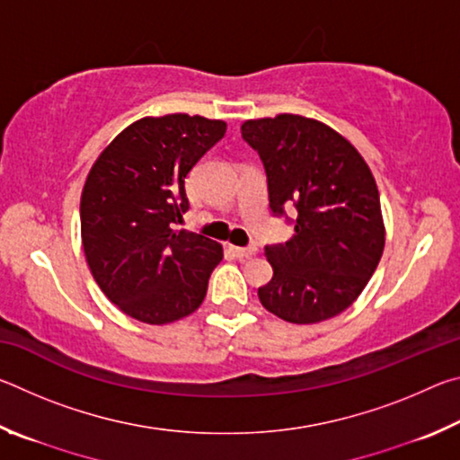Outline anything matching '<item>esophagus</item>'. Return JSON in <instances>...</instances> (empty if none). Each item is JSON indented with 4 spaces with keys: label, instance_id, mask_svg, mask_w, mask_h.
Wrapping results in <instances>:
<instances>
[{
    "label": "esophagus",
    "instance_id": "obj_1",
    "mask_svg": "<svg viewBox=\"0 0 460 460\" xmlns=\"http://www.w3.org/2000/svg\"><path fill=\"white\" fill-rule=\"evenodd\" d=\"M231 253L235 255L239 260H247V258H253L255 253H258V247L255 245H249V247H231Z\"/></svg>",
    "mask_w": 460,
    "mask_h": 460
}]
</instances>
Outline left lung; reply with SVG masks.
Here are the masks:
<instances>
[{"instance_id":"obj_1","label":"left lung","mask_w":460,"mask_h":460,"mask_svg":"<svg viewBox=\"0 0 460 460\" xmlns=\"http://www.w3.org/2000/svg\"><path fill=\"white\" fill-rule=\"evenodd\" d=\"M241 136L266 168L271 213H295L292 239L266 245L274 276L258 290L260 302L294 324L341 314L367 286L385 245L369 166L341 134L302 115L249 119Z\"/></svg>"}]
</instances>
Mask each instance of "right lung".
Listing matches in <instances>:
<instances>
[{
  "instance_id": "add662e5",
  "label": "right lung",
  "mask_w": 460,
  "mask_h": 460,
  "mask_svg": "<svg viewBox=\"0 0 460 460\" xmlns=\"http://www.w3.org/2000/svg\"><path fill=\"white\" fill-rule=\"evenodd\" d=\"M227 131L221 119L172 113L131 123L93 164L81 237L95 282L121 313L166 324L194 313L223 247L176 231L189 211L184 178Z\"/></svg>"
}]
</instances>
